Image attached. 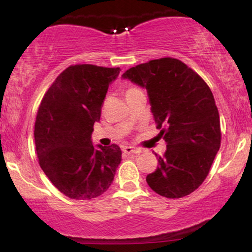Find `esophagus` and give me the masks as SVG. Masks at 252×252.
Masks as SVG:
<instances>
[{"mask_svg": "<svg viewBox=\"0 0 252 252\" xmlns=\"http://www.w3.org/2000/svg\"><path fill=\"white\" fill-rule=\"evenodd\" d=\"M123 151L127 155H135V154H140L141 150L137 149L135 147H130V146H126L123 148Z\"/></svg>", "mask_w": 252, "mask_h": 252, "instance_id": "esophagus-1", "label": "esophagus"}]
</instances>
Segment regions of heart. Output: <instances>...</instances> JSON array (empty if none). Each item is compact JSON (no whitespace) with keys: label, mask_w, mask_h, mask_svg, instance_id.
Segmentation results:
<instances>
[{"label":"heart","mask_w":252,"mask_h":252,"mask_svg":"<svg viewBox=\"0 0 252 252\" xmlns=\"http://www.w3.org/2000/svg\"><path fill=\"white\" fill-rule=\"evenodd\" d=\"M133 89H137V88H129L128 91H133Z\"/></svg>","instance_id":"obj_1"}]
</instances>
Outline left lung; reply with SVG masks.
Segmentation results:
<instances>
[{"instance_id":"obj_1","label":"left lung","mask_w":252,"mask_h":252,"mask_svg":"<svg viewBox=\"0 0 252 252\" xmlns=\"http://www.w3.org/2000/svg\"><path fill=\"white\" fill-rule=\"evenodd\" d=\"M146 88L164 156L147 184L157 194L180 198L191 194L208 177L220 148L219 112L211 89L181 61L165 57L130 67L122 75Z\"/></svg>"}]
</instances>
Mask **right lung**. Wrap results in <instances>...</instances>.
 <instances>
[{"instance_id":"add662e5","label":"right lung","mask_w":252,"mask_h":252,"mask_svg":"<svg viewBox=\"0 0 252 252\" xmlns=\"http://www.w3.org/2000/svg\"><path fill=\"white\" fill-rule=\"evenodd\" d=\"M119 73V67L71 65L37 110L34 140L39 164L51 184L72 199H92L108 190L122 161L117 144L92 142L109 85Z\"/></svg>"}]
</instances>
